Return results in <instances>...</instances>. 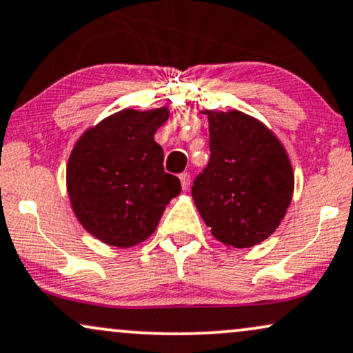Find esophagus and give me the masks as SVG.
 <instances>
[{
    "mask_svg": "<svg viewBox=\"0 0 353 353\" xmlns=\"http://www.w3.org/2000/svg\"><path fill=\"white\" fill-rule=\"evenodd\" d=\"M179 179H181L182 190H188V189L190 188V176H189V174H188V172L181 174V176H179Z\"/></svg>",
    "mask_w": 353,
    "mask_h": 353,
    "instance_id": "esophagus-1",
    "label": "esophagus"
}]
</instances>
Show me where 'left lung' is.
Returning a JSON list of instances; mask_svg holds the SVG:
<instances>
[{"label": "left lung", "mask_w": 353, "mask_h": 353, "mask_svg": "<svg viewBox=\"0 0 353 353\" xmlns=\"http://www.w3.org/2000/svg\"><path fill=\"white\" fill-rule=\"evenodd\" d=\"M210 161L192 199L212 235L225 246L250 248L279 227L294 192V172L278 136L239 110H203Z\"/></svg>", "instance_id": "8db88e82"}]
</instances>
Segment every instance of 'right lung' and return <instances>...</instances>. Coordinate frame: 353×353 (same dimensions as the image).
<instances>
[{
  "label": "right lung",
  "mask_w": 353,
  "mask_h": 353,
  "mask_svg": "<svg viewBox=\"0 0 353 353\" xmlns=\"http://www.w3.org/2000/svg\"><path fill=\"white\" fill-rule=\"evenodd\" d=\"M169 107L125 108L85 130L67 163V192L80 225L101 243L130 248L154 233L181 182L164 172L154 141Z\"/></svg>",
  "instance_id": "obj_1"
}]
</instances>
